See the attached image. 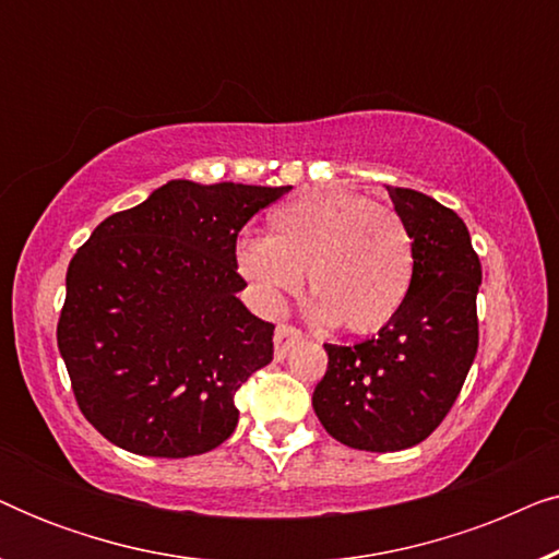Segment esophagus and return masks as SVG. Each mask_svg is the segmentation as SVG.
<instances>
[{"label": "esophagus", "instance_id": "esophagus-1", "mask_svg": "<svg viewBox=\"0 0 559 559\" xmlns=\"http://www.w3.org/2000/svg\"><path fill=\"white\" fill-rule=\"evenodd\" d=\"M302 341V333L293 325H280L274 331V356L285 358L289 354V348H295L297 343Z\"/></svg>", "mask_w": 559, "mask_h": 559}]
</instances>
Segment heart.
<instances>
[{
    "label": "heart",
    "instance_id": "1",
    "mask_svg": "<svg viewBox=\"0 0 559 559\" xmlns=\"http://www.w3.org/2000/svg\"><path fill=\"white\" fill-rule=\"evenodd\" d=\"M234 259L266 310H280L308 272L316 316L354 333L389 323L415 277L402 218L343 190H320L274 209L266 239H241Z\"/></svg>",
    "mask_w": 559,
    "mask_h": 559
}]
</instances>
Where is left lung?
Returning <instances> with one entry per match:
<instances>
[{
  "mask_svg": "<svg viewBox=\"0 0 559 559\" xmlns=\"http://www.w3.org/2000/svg\"><path fill=\"white\" fill-rule=\"evenodd\" d=\"M415 251L407 300L379 335L325 343L312 392L320 425L343 445L396 453L423 442L461 394L478 350L480 262L455 211L409 188H386Z\"/></svg>",
  "mask_w": 559,
  "mask_h": 559,
  "instance_id": "obj_1",
  "label": "left lung"
}]
</instances>
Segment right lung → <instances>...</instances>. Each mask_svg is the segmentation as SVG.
<instances>
[{
  "mask_svg": "<svg viewBox=\"0 0 559 559\" xmlns=\"http://www.w3.org/2000/svg\"><path fill=\"white\" fill-rule=\"evenodd\" d=\"M293 188L170 180L102 221L66 274L58 348L79 407L117 448L209 453L272 361L274 325L239 300L236 236Z\"/></svg>",
  "mask_w": 559,
  "mask_h": 559,
  "instance_id": "right-lung-1",
  "label": "right lung"
}]
</instances>
